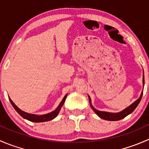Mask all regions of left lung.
<instances>
[{
    "label": "left lung",
    "instance_id": "1",
    "mask_svg": "<svg viewBox=\"0 0 149 149\" xmlns=\"http://www.w3.org/2000/svg\"><path fill=\"white\" fill-rule=\"evenodd\" d=\"M143 85L144 86V75L143 77ZM143 96V91L141 92V96L139 99H138L136 101H135L132 104H130V106L127 107V108H125V109H123V111L120 112H117V113H112V112H103V111H99L97 109H96L94 107L92 106L91 102V98L88 96V100H89V103L90 105H91V108L94 110V112L100 117V118L104 120H109V121H117V120H120L123 119V118H125L126 116H127L128 115H130V113L133 112L135 110L137 106L139 105V104L141 102V98H142Z\"/></svg>",
    "mask_w": 149,
    "mask_h": 149
}]
</instances>
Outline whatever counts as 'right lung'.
I'll use <instances>...</instances> for the list:
<instances>
[{"mask_svg":"<svg viewBox=\"0 0 149 149\" xmlns=\"http://www.w3.org/2000/svg\"><path fill=\"white\" fill-rule=\"evenodd\" d=\"M66 97H67V94H66L65 97H63V100L61 101V102L60 103V104L58 105V107L55 109V110L52 111V112H49V113L45 114V115H34V114H29V113H27V112H24V111H22V109H19V108L13 102V101L10 100L9 97H8V98H9V100L10 103H11L12 106L13 107V108L16 109V112H17L22 117V118H24V119L28 120L31 122H34V123H42V122L51 120L56 118L57 115H58V113H59L60 110H61V107H62V106L63 105L64 102H65Z\"/></svg>","mask_w":149,"mask_h":149,"instance_id":"add662e5","label":"right lung"}]
</instances>
